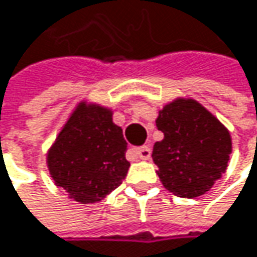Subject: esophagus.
Returning <instances> with one entry per match:
<instances>
[{
  "label": "esophagus",
  "mask_w": 257,
  "mask_h": 257,
  "mask_svg": "<svg viewBox=\"0 0 257 257\" xmlns=\"http://www.w3.org/2000/svg\"><path fill=\"white\" fill-rule=\"evenodd\" d=\"M134 152H135V154H137L141 160H150L152 150H150L149 146H143V147H140V149H135Z\"/></svg>",
  "instance_id": "34e87169"
}]
</instances>
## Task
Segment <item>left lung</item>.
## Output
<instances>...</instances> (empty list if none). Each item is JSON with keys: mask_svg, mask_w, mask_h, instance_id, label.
Masks as SVG:
<instances>
[{"mask_svg": "<svg viewBox=\"0 0 257 257\" xmlns=\"http://www.w3.org/2000/svg\"><path fill=\"white\" fill-rule=\"evenodd\" d=\"M163 140L153 147V162L163 187L178 197L207 193L226 171L232 150L228 129L191 98H176L159 111Z\"/></svg>", "mask_w": 257, "mask_h": 257, "instance_id": "left-lung-1", "label": "left lung"}]
</instances>
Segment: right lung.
<instances>
[{"label":"right lung","instance_id":"right-lung-1","mask_svg":"<svg viewBox=\"0 0 257 257\" xmlns=\"http://www.w3.org/2000/svg\"><path fill=\"white\" fill-rule=\"evenodd\" d=\"M128 144L111 110L79 103L47 156L50 175L82 204L100 201L128 174Z\"/></svg>","mask_w":257,"mask_h":257}]
</instances>
